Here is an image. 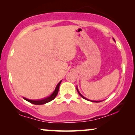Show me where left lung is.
I'll return each instance as SVG.
<instances>
[{"label":"left lung","instance_id":"obj_1","mask_svg":"<svg viewBox=\"0 0 135 135\" xmlns=\"http://www.w3.org/2000/svg\"><path fill=\"white\" fill-rule=\"evenodd\" d=\"M77 92H78V93H79V95L80 96V97H81L82 98H84V99H85V100H88V99H87V98H85L84 97H83V95H82V94L80 93H79V90H78V89H77ZM91 102H101V101H91Z\"/></svg>","mask_w":135,"mask_h":135}]
</instances>
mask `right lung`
<instances>
[{
  "label": "right lung",
  "mask_w": 135,
  "mask_h": 135,
  "mask_svg": "<svg viewBox=\"0 0 135 135\" xmlns=\"http://www.w3.org/2000/svg\"><path fill=\"white\" fill-rule=\"evenodd\" d=\"M61 80L58 84V85H57L56 87V89L54 91V92L52 93L50 96L45 98L41 99V100H29V99L25 98H23L28 102H30V103H32V104H35V105H42V104H45V103H48V102H51V100H53V99H55V97H56L57 94H58L59 88H60V84H61Z\"/></svg>",
  "instance_id": "1"
}]
</instances>
